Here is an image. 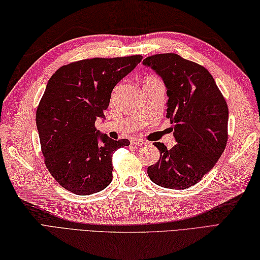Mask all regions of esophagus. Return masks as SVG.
<instances>
[{
	"mask_svg": "<svg viewBox=\"0 0 260 260\" xmlns=\"http://www.w3.org/2000/svg\"><path fill=\"white\" fill-rule=\"evenodd\" d=\"M132 143L136 144V145H139V147H142V145L145 144V141L142 140V139H132Z\"/></svg>",
	"mask_w": 260,
	"mask_h": 260,
	"instance_id": "obj_1",
	"label": "esophagus"
}]
</instances>
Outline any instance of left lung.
<instances>
[{"label": "left lung", "instance_id": "obj_1", "mask_svg": "<svg viewBox=\"0 0 260 260\" xmlns=\"http://www.w3.org/2000/svg\"><path fill=\"white\" fill-rule=\"evenodd\" d=\"M142 64L153 69L167 87V117L176 141L170 150L153 143L160 160L148 168V175L162 187L188 188L210 172L225 150L227 104L210 72L178 54L149 56Z\"/></svg>", "mask_w": 260, "mask_h": 260}]
</instances>
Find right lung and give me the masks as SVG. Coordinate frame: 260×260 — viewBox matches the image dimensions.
Returning <instances> with one entry per match:
<instances>
[{"label": "right lung", "instance_id": "obj_1", "mask_svg": "<svg viewBox=\"0 0 260 260\" xmlns=\"http://www.w3.org/2000/svg\"><path fill=\"white\" fill-rule=\"evenodd\" d=\"M141 59L134 55L75 61L48 80L36 126L49 173L67 191L90 195L111 183L113 152L130 142L112 140L94 122L105 119L112 89Z\"/></svg>", "mask_w": 260, "mask_h": 260}]
</instances>
